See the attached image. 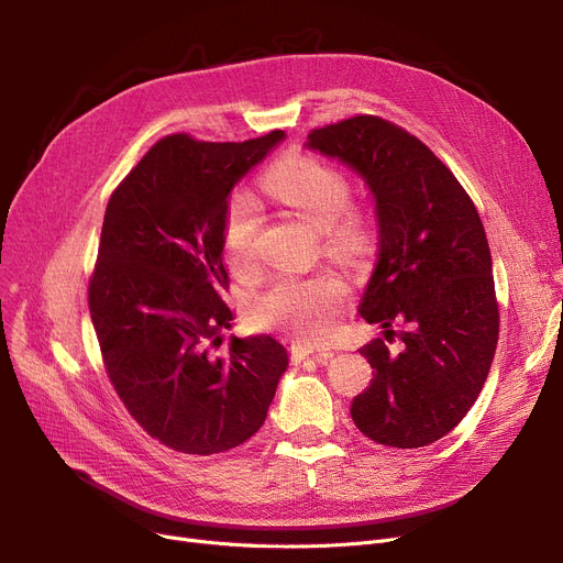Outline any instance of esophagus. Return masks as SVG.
<instances>
[{
    "label": "esophagus",
    "mask_w": 563,
    "mask_h": 563,
    "mask_svg": "<svg viewBox=\"0 0 563 563\" xmlns=\"http://www.w3.org/2000/svg\"><path fill=\"white\" fill-rule=\"evenodd\" d=\"M289 353H291L294 361H303V358L312 356V358H317V363H327L329 358H333V351L314 349V346H308V344H291Z\"/></svg>",
    "instance_id": "obj_1"
}]
</instances>
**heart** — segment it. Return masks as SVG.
Returning <instances> with one entry per match:
<instances>
[{"mask_svg": "<svg viewBox=\"0 0 563 563\" xmlns=\"http://www.w3.org/2000/svg\"><path fill=\"white\" fill-rule=\"evenodd\" d=\"M262 187L317 228L335 257L351 262L372 249V225L361 212L346 210L351 185L338 168L310 155H289L264 173ZM260 225L255 198L244 191L234 194L223 214V251L236 269L253 262ZM344 301L346 285L338 276H283L255 299L253 317L262 327L312 344L333 333L335 314Z\"/></svg>", "mask_w": 563, "mask_h": 563, "instance_id": "obj_1", "label": "heart"}]
</instances>
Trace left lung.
Instances as JSON below:
<instances>
[{"instance_id":"1","label":"left lung","mask_w":563,"mask_h":563,"mask_svg":"<svg viewBox=\"0 0 563 563\" xmlns=\"http://www.w3.org/2000/svg\"><path fill=\"white\" fill-rule=\"evenodd\" d=\"M306 147L358 173L374 198L378 253L358 310L388 342L399 340L395 351L383 340L361 349L374 378L351 401V418L378 445L427 448L467 416L497 346L477 207L420 139L378 115L312 130Z\"/></svg>"}]
</instances>
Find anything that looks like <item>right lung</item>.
<instances>
[{
	"mask_svg": "<svg viewBox=\"0 0 563 563\" xmlns=\"http://www.w3.org/2000/svg\"><path fill=\"white\" fill-rule=\"evenodd\" d=\"M285 139L157 141L109 198L88 308L107 374L162 445L219 454L266 420L289 358L272 335L232 338L223 214L242 177Z\"/></svg>",
	"mask_w": 563,
	"mask_h": 563,
	"instance_id": "1",
	"label": "right lung"
}]
</instances>
